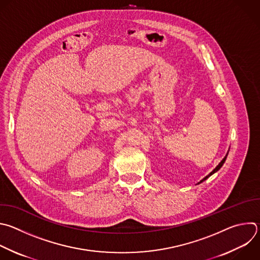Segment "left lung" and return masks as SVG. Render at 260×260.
I'll return each instance as SVG.
<instances>
[{
    "instance_id": "left-lung-1",
    "label": "left lung",
    "mask_w": 260,
    "mask_h": 260,
    "mask_svg": "<svg viewBox=\"0 0 260 260\" xmlns=\"http://www.w3.org/2000/svg\"><path fill=\"white\" fill-rule=\"evenodd\" d=\"M225 159H226V156H225V157H224V158H223V159H222V160H221V161H220V163H219V164H218V165H217V166H216V167H215V168H214V169H213V170H212V171H211V172H210V174H209V175H208V176H206V177H205V178H204V179H203V180H202V181H200V183H202V182H204V181H205V180H206V179H208V178H209V177H210V176H211V175H213V174H214V172H215V171H217V170H218V169H219V168H220V167H221V166H222V164H223V163H224V161H225ZM200 183H199V184H200Z\"/></svg>"
}]
</instances>
